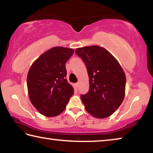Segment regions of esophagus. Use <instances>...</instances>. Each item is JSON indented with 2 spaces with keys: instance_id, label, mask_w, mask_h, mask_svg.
Instances as JSON below:
<instances>
[{
  "instance_id": "34e87169",
  "label": "esophagus",
  "mask_w": 153,
  "mask_h": 153,
  "mask_svg": "<svg viewBox=\"0 0 153 153\" xmlns=\"http://www.w3.org/2000/svg\"><path fill=\"white\" fill-rule=\"evenodd\" d=\"M75 86H76V88H79V84L78 82L76 83V84H75Z\"/></svg>"
}]
</instances>
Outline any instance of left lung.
Instances as JSON below:
<instances>
[{"label":"left lung","instance_id":"obj_1","mask_svg":"<svg viewBox=\"0 0 153 153\" xmlns=\"http://www.w3.org/2000/svg\"><path fill=\"white\" fill-rule=\"evenodd\" d=\"M86 65L89 90L80 96L86 111L97 118H105L117 109L125 96L126 77L116 59L98 46L76 48Z\"/></svg>","mask_w":153,"mask_h":153}]
</instances>
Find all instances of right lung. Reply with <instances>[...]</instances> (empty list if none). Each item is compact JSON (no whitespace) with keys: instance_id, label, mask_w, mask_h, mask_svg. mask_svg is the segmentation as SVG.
Here are the masks:
<instances>
[{"instance_id":"right-lung-1","label":"right lung","mask_w":153,"mask_h":153,"mask_svg":"<svg viewBox=\"0 0 153 153\" xmlns=\"http://www.w3.org/2000/svg\"><path fill=\"white\" fill-rule=\"evenodd\" d=\"M74 53L72 48H52L32 65L27 77L31 102L46 117H55L65 110L74 90L66 79L65 63Z\"/></svg>"}]
</instances>
